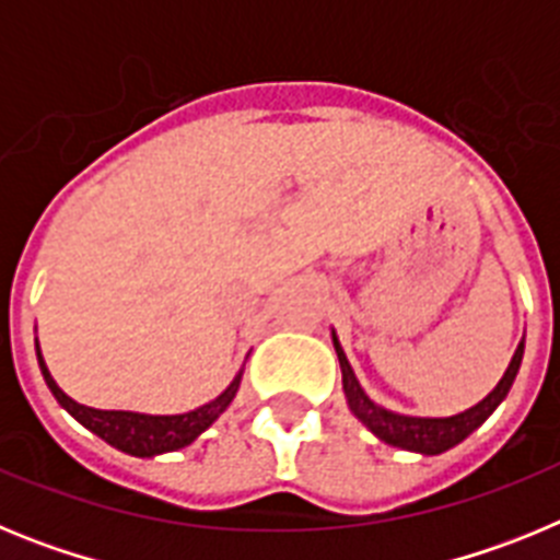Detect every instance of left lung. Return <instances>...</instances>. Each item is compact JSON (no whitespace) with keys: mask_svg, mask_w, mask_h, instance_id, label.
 Listing matches in <instances>:
<instances>
[{"mask_svg":"<svg viewBox=\"0 0 560 560\" xmlns=\"http://www.w3.org/2000/svg\"><path fill=\"white\" fill-rule=\"evenodd\" d=\"M334 348H336V355H339L341 387H345V398H348L350 412H353L355 418H359L361 423L375 434V438L384 440L387 446L432 457V454H443L448 452V448L457 446V443H463L474 429H479L485 420L491 418L493 409L504 400V395L511 393L518 368H522L524 339L518 341L516 353H513L511 364H508V370H504V375L499 378L497 387L485 395L477 407L465 409V412L459 415H452V418H415V415H398L378 407V404H375L364 389H361L359 378H355L353 368H350L348 355H345V350H341L336 334H334Z\"/></svg>","mask_w":560,"mask_h":560,"instance_id":"8db88e82","label":"left lung"}]
</instances>
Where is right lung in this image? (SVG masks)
Wrapping results in <instances>:
<instances>
[{"label":"right lung","mask_w":560,"mask_h":560,"mask_svg":"<svg viewBox=\"0 0 560 560\" xmlns=\"http://www.w3.org/2000/svg\"><path fill=\"white\" fill-rule=\"evenodd\" d=\"M36 355H38V368H42L44 381H47L49 393L56 395L58 404H61V407L67 409V412L72 415L81 427H86L89 432H95L97 438L106 440L108 446L120 448V452L131 454V457H156V454L179 452V448L190 446L192 440L199 438L201 432H207V429H210L221 415H224V409L230 407L237 387H241V375H244V370H237V375L232 378L230 387H226L219 398H212L210 404H205V407L190 409V412H182V415H145V412H126V409L83 407V404L69 398V395L58 387L56 378L49 375L38 341H36Z\"/></svg>","instance_id":"1"}]
</instances>
